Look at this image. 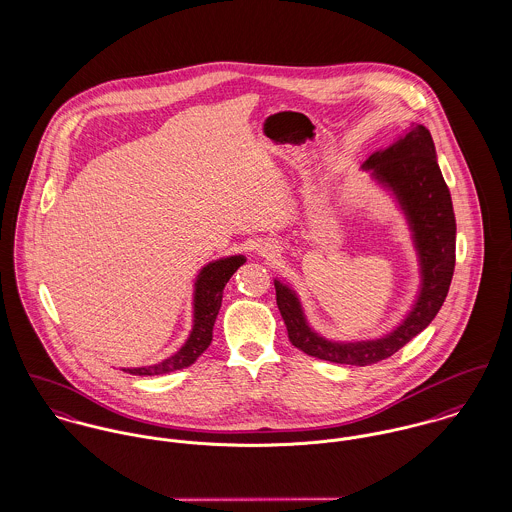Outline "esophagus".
<instances>
[{
    "label": "esophagus",
    "instance_id": "esophagus-1",
    "mask_svg": "<svg viewBox=\"0 0 512 512\" xmlns=\"http://www.w3.org/2000/svg\"><path fill=\"white\" fill-rule=\"evenodd\" d=\"M258 252H260L262 256H270V254L276 252V246H274V244H264V246H260Z\"/></svg>",
    "mask_w": 512,
    "mask_h": 512
}]
</instances>
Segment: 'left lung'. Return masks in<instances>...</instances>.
<instances>
[{
	"label": "left lung",
	"mask_w": 512,
	"mask_h": 512,
	"mask_svg": "<svg viewBox=\"0 0 512 512\" xmlns=\"http://www.w3.org/2000/svg\"><path fill=\"white\" fill-rule=\"evenodd\" d=\"M363 171L394 197L412 232L420 262V290L404 319L378 339L333 341L309 325L292 286L274 280L278 309L293 347L337 365H374L422 333L438 315L455 268V215L428 128L412 124L394 144L374 151L363 163Z\"/></svg>",
	"instance_id": "1"
}]
</instances>
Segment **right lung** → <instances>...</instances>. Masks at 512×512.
<instances>
[{
    "instance_id": "obj_1",
    "label": "right lung",
    "mask_w": 512,
    "mask_h": 512,
    "mask_svg": "<svg viewBox=\"0 0 512 512\" xmlns=\"http://www.w3.org/2000/svg\"><path fill=\"white\" fill-rule=\"evenodd\" d=\"M244 262L246 258L242 254H236V256L213 260L207 266H203L197 274L195 292H193V327L187 341L181 345V349L157 365L134 366V368H122V370L138 376H155V374H167V372H175L193 365L209 349L213 341V327L222 303V290L232 278V274Z\"/></svg>"
}]
</instances>
